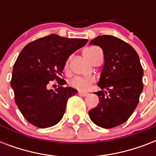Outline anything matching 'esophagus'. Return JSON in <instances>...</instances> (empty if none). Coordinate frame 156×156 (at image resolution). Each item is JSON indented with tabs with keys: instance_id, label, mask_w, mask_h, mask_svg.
<instances>
[{
	"instance_id": "34e87169",
	"label": "esophagus",
	"mask_w": 156,
	"mask_h": 156,
	"mask_svg": "<svg viewBox=\"0 0 156 156\" xmlns=\"http://www.w3.org/2000/svg\"><path fill=\"white\" fill-rule=\"evenodd\" d=\"M78 94L80 95H82V96H87V95H88V93L87 92H83V91H78Z\"/></svg>"
}]
</instances>
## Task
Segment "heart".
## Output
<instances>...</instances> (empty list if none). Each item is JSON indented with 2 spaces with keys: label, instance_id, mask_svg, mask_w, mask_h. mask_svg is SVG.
Here are the masks:
<instances>
[{
  "label": "heart",
  "instance_id": "heart-1",
  "mask_svg": "<svg viewBox=\"0 0 156 156\" xmlns=\"http://www.w3.org/2000/svg\"><path fill=\"white\" fill-rule=\"evenodd\" d=\"M100 50L96 47H89L87 48L83 51V55L88 61L92 63L94 61L97 52ZM64 71L66 73H69V60H67L64 66ZM95 82V79L92 78H85L82 77H74L69 81V85L73 88H76L78 90H87L88 88L90 87V86Z\"/></svg>",
  "mask_w": 156,
  "mask_h": 156
}]
</instances>
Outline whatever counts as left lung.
Returning a JSON list of instances; mask_svg holds the SVG:
<instances>
[{
	"instance_id": "1",
	"label": "left lung",
	"mask_w": 156,
	"mask_h": 156,
	"mask_svg": "<svg viewBox=\"0 0 156 156\" xmlns=\"http://www.w3.org/2000/svg\"><path fill=\"white\" fill-rule=\"evenodd\" d=\"M103 49L104 69L95 92L99 105L89 111L96 126L110 129L125 123L138 106L143 89V69L132 46L112 35H100L89 43Z\"/></svg>"
}]
</instances>
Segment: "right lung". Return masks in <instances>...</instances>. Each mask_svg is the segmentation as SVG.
Here are the masks:
<instances>
[{"mask_svg":"<svg viewBox=\"0 0 156 156\" xmlns=\"http://www.w3.org/2000/svg\"><path fill=\"white\" fill-rule=\"evenodd\" d=\"M88 40L48 35L26 45L13 65L10 85L14 100L27 121L38 128L58 123L66 112L69 98L78 90L64 87L62 71L67 59ZM56 80L58 87L48 90Z\"/></svg>","mask_w":156,"mask_h":156,"instance_id":"1","label":"right lung"}]
</instances>
